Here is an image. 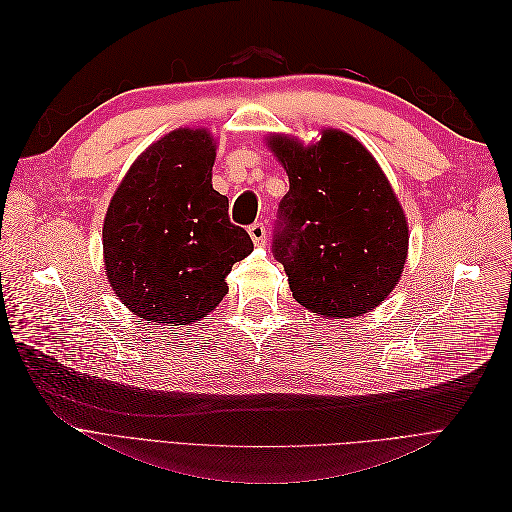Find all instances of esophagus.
<instances>
[{
  "label": "esophagus",
  "instance_id": "obj_1",
  "mask_svg": "<svg viewBox=\"0 0 512 512\" xmlns=\"http://www.w3.org/2000/svg\"><path fill=\"white\" fill-rule=\"evenodd\" d=\"M247 232H250V237H252V241L256 245H265L267 243V228H265V224H262V222L252 224L250 228H247Z\"/></svg>",
  "mask_w": 512,
  "mask_h": 512
}]
</instances>
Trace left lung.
<instances>
[{"instance_id":"8db88e82","label":"left lung","mask_w":512,"mask_h":512,"mask_svg":"<svg viewBox=\"0 0 512 512\" xmlns=\"http://www.w3.org/2000/svg\"><path fill=\"white\" fill-rule=\"evenodd\" d=\"M269 147L290 181L273 254L292 297L324 318L378 307L404 271L408 222L374 156L339 130H324L309 147L275 134Z\"/></svg>"}]
</instances>
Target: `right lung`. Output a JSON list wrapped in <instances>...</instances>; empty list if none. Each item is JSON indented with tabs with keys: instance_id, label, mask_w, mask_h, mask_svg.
<instances>
[{
	"instance_id": "add662e5",
	"label": "right lung",
	"mask_w": 512,
	"mask_h": 512,
	"mask_svg": "<svg viewBox=\"0 0 512 512\" xmlns=\"http://www.w3.org/2000/svg\"><path fill=\"white\" fill-rule=\"evenodd\" d=\"M213 160L207 130L179 128L138 156L108 205L106 277L138 318L173 327L207 316L232 265L254 250L213 190Z\"/></svg>"
}]
</instances>
